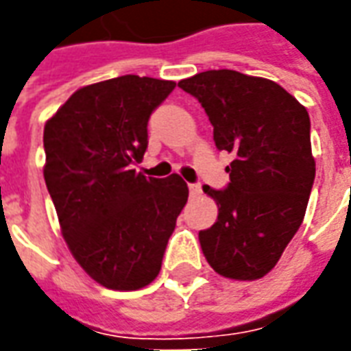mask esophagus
Segmentation results:
<instances>
[{
  "instance_id": "34e87169",
  "label": "esophagus",
  "mask_w": 351,
  "mask_h": 351,
  "mask_svg": "<svg viewBox=\"0 0 351 351\" xmlns=\"http://www.w3.org/2000/svg\"><path fill=\"white\" fill-rule=\"evenodd\" d=\"M188 188H190L191 197H197V195H201V186H199V184H190Z\"/></svg>"
}]
</instances>
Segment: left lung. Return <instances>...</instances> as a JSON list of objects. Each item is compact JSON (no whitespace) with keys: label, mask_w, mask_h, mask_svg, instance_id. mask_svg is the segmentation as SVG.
Wrapping results in <instances>:
<instances>
[{"label":"left lung","mask_w":351,"mask_h":351,"mask_svg":"<svg viewBox=\"0 0 351 351\" xmlns=\"http://www.w3.org/2000/svg\"><path fill=\"white\" fill-rule=\"evenodd\" d=\"M178 86L205 108L216 148L235 156L226 190L203 186L218 220L199 231L201 250L226 278H263L308 205L316 176L308 112L276 82L231 69L197 73Z\"/></svg>","instance_id":"8db88e82"}]
</instances>
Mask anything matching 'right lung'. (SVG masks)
<instances>
[{
  "label": "right lung",
  "instance_id": "add662e5",
  "mask_svg": "<svg viewBox=\"0 0 351 351\" xmlns=\"http://www.w3.org/2000/svg\"><path fill=\"white\" fill-rule=\"evenodd\" d=\"M173 80L123 75L73 93L45 123V182L65 243L97 284L133 291L161 269L188 201L178 175L154 178L131 167L148 146V118Z\"/></svg>",
  "mask_w": 351,
  "mask_h": 351
}]
</instances>
